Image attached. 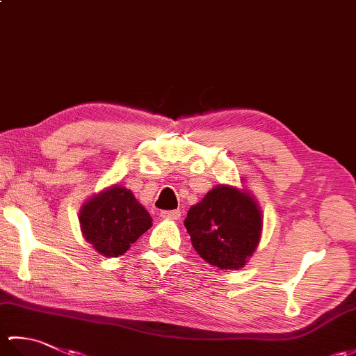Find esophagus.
<instances>
[{"label": "esophagus", "instance_id": "1", "mask_svg": "<svg viewBox=\"0 0 356 356\" xmlns=\"http://www.w3.org/2000/svg\"><path fill=\"white\" fill-rule=\"evenodd\" d=\"M161 217H163V218H170V220H179V218H180V209L161 211Z\"/></svg>", "mask_w": 356, "mask_h": 356}]
</instances>
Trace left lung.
Instances as JSON below:
<instances>
[{
  "label": "left lung",
  "instance_id": "1",
  "mask_svg": "<svg viewBox=\"0 0 356 356\" xmlns=\"http://www.w3.org/2000/svg\"><path fill=\"white\" fill-rule=\"evenodd\" d=\"M261 213L251 195L220 185L191 207L185 228L195 251L220 269H238L255 251L261 232Z\"/></svg>",
  "mask_w": 356,
  "mask_h": 356
}]
</instances>
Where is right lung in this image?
Segmentation results:
<instances>
[{
    "label": "right lung",
    "instance_id": "right-lung-1",
    "mask_svg": "<svg viewBox=\"0 0 356 356\" xmlns=\"http://www.w3.org/2000/svg\"><path fill=\"white\" fill-rule=\"evenodd\" d=\"M79 222L86 240L97 252L118 257L153 225V218L130 190L113 186L82 207Z\"/></svg>",
    "mask_w": 356,
    "mask_h": 356
}]
</instances>
